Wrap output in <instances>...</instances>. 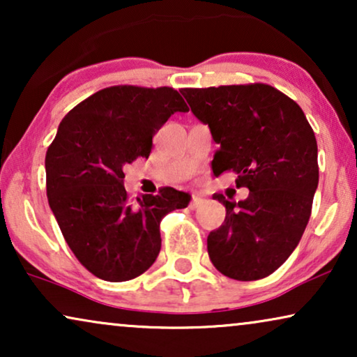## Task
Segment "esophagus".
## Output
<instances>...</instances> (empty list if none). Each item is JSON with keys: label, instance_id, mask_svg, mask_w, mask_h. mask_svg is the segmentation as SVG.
<instances>
[{"label": "esophagus", "instance_id": "1", "mask_svg": "<svg viewBox=\"0 0 357 357\" xmlns=\"http://www.w3.org/2000/svg\"><path fill=\"white\" fill-rule=\"evenodd\" d=\"M204 204V199L199 198V197H192V202H190V208L192 209H198L202 208Z\"/></svg>", "mask_w": 357, "mask_h": 357}]
</instances>
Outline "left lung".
I'll return each mask as SVG.
<instances>
[{"mask_svg":"<svg viewBox=\"0 0 357 357\" xmlns=\"http://www.w3.org/2000/svg\"><path fill=\"white\" fill-rule=\"evenodd\" d=\"M193 115L219 144L214 175L237 174L243 202L226 206L224 224L208 236V253L224 276L255 281L270 276L299 243L319 185L317 139L304 112L263 82L180 91Z\"/></svg>","mask_w":357,"mask_h":357,"instance_id":"8db88e82","label":"left lung"}]
</instances>
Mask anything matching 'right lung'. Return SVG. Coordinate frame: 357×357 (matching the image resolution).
<instances>
[{
    "label": "right lung",
    "instance_id": "add662e5",
    "mask_svg": "<svg viewBox=\"0 0 357 357\" xmlns=\"http://www.w3.org/2000/svg\"><path fill=\"white\" fill-rule=\"evenodd\" d=\"M175 112L188 107L172 87H105L68 112L48 146V204L68 247L100 280L143 275L160 252L162 218L188 206L190 195L172 187L136 202L123 187V165L149 158Z\"/></svg>",
    "mask_w": 357,
    "mask_h": 357
}]
</instances>
